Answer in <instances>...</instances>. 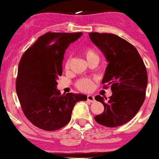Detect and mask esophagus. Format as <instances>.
I'll return each mask as SVG.
<instances>
[{
    "label": "esophagus",
    "mask_w": 159,
    "mask_h": 159,
    "mask_svg": "<svg viewBox=\"0 0 159 159\" xmlns=\"http://www.w3.org/2000/svg\"><path fill=\"white\" fill-rule=\"evenodd\" d=\"M87 100H89V102H94L95 99L93 95H87Z\"/></svg>",
    "instance_id": "34e87169"
}]
</instances>
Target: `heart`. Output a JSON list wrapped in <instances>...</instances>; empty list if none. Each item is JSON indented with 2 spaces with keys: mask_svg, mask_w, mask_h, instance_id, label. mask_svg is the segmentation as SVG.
<instances>
[{
  "mask_svg": "<svg viewBox=\"0 0 159 159\" xmlns=\"http://www.w3.org/2000/svg\"><path fill=\"white\" fill-rule=\"evenodd\" d=\"M83 56L86 59V62H89L90 61L94 60V59H97L98 60L99 58L97 56V52H95V50H93V48H89V47H85L83 48V51H82ZM70 58L67 59V60L66 61L65 63V68L68 69L70 66ZM76 86L78 89H80L82 91H89V89L92 87V80L89 79H86V78H83V79H80L78 80L76 83Z\"/></svg>",
  "mask_w": 159,
  "mask_h": 159,
  "instance_id": "obj_1",
  "label": "heart"
}]
</instances>
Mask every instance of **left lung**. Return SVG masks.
Instances as JSON below:
<instances>
[{"mask_svg": "<svg viewBox=\"0 0 159 159\" xmlns=\"http://www.w3.org/2000/svg\"><path fill=\"white\" fill-rule=\"evenodd\" d=\"M89 36L108 62L102 83L110 85L112 90L108 100L95 97L103 104L104 111L94 119L108 128L121 126L136 115L144 101L148 84L145 66L137 48L118 35L91 32Z\"/></svg>", "mask_w": 159, "mask_h": 159, "instance_id": "left-lung-1", "label": "left lung"}]
</instances>
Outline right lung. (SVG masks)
Segmentation results:
<instances>
[{"instance_id":"obj_1","label":"right lung","mask_w":159,"mask_h":159,"mask_svg":"<svg viewBox=\"0 0 159 159\" xmlns=\"http://www.w3.org/2000/svg\"><path fill=\"white\" fill-rule=\"evenodd\" d=\"M82 34L46 33L26 50L20 60L17 94L25 117L41 129L51 131L62 128L71 120L75 104L87 100L84 94H61L57 89L66 50Z\"/></svg>"}]
</instances>
